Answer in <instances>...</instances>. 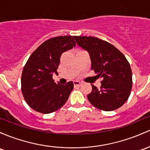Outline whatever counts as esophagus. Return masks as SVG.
Wrapping results in <instances>:
<instances>
[{
    "label": "esophagus",
    "instance_id": "obj_1",
    "mask_svg": "<svg viewBox=\"0 0 150 150\" xmlns=\"http://www.w3.org/2000/svg\"><path fill=\"white\" fill-rule=\"evenodd\" d=\"M73 83H74V85H75V87L80 86V85H81V84H82L80 81H77V80H75Z\"/></svg>",
    "mask_w": 150,
    "mask_h": 150
}]
</instances>
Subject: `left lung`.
<instances>
[{"label":"left lung","instance_id":"1","mask_svg":"<svg viewBox=\"0 0 150 150\" xmlns=\"http://www.w3.org/2000/svg\"><path fill=\"white\" fill-rule=\"evenodd\" d=\"M74 38L89 52L91 70L102 78L100 89L91 85L89 102L104 111L120 108L129 98L132 85V70L126 57L115 46L98 38L74 36Z\"/></svg>","mask_w":150,"mask_h":150}]
</instances>
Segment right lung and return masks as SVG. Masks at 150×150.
I'll use <instances>...</instances> for the list:
<instances>
[{
  "mask_svg": "<svg viewBox=\"0 0 150 150\" xmlns=\"http://www.w3.org/2000/svg\"><path fill=\"white\" fill-rule=\"evenodd\" d=\"M75 46L74 36H57L42 42L31 54L23 70L21 90L32 109L49 114L65 104L74 84H56L52 74L57 72L62 54Z\"/></svg>",
  "mask_w": 150,
  "mask_h": 150,
  "instance_id": "right-lung-1",
  "label": "right lung"
}]
</instances>
